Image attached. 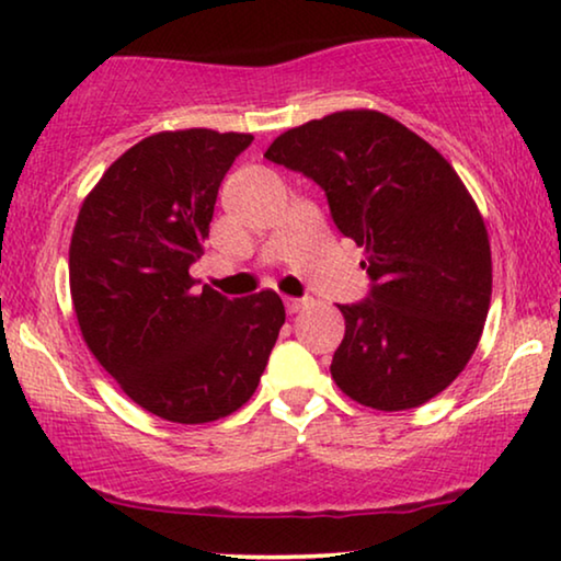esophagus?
<instances>
[{"label": "esophagus", "instance_id": "esophagus-1", "mask_svg": "<svg viewBox=\"0 0 561 561\" xmlns=\"http://www.w3.org/2000/svg\"><path fill=\"white\" fill-rule=\"evenodd\" d=\"M306 304H309V298H286V311L288 313H298Z\"/></svg>", "mask_w": 561, "mask_h": 561}]
</instances>
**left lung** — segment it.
Masks as SVG:
<instances>
[{"label":"left lung","mask_w":561,"mask_h":561,"mask_svg":"<svg viewBox=\"0 0 561 561\" xmlns=\"http://www.w3.org/2000/svg\"><path fill=\"white\" fill-rule=\"evenodd\" d=\"M265 158L324 188L365 250L370 290L340 304L332 378L352 401L405 411L442 393L478 347L493 265L488 229L447 160L380 112L352 110L275 137Z\"/></svg>","instance_id":"obj_1"}]
</instances>
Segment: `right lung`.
<instances>
[{
    "label": "right lung",
    "instance_id": "right-lung-1",
    "mask_svg": "<svg viewBox=\"0 0 561 561\" xmlns=\"http://www.w3.org/2000/svg\"><path fill=\"white\" fill-rule=\"evenodd\" d=\"M252 135L181 129L129 148L83 202L68 273L99 365L145 411L206 424L255 393L286 309L278 294L196 290L221 181Z\"/></svg>",
    "mask_w": 561,
    "mask_h": 561
}]
</instances>
